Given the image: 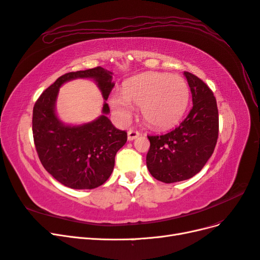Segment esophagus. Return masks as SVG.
Listing matches in <instances>:
<instances>
[{
  "mask_svg": "<svg viewBox=\"0 0 260 260\" xmlns=\"http://www.w3.org/2000/svg\"><path fill=\"white\" fill-rule=\"evenodd\" d=\"M139 136H140V132L139 131H137L135 129H129V131H128V140L129 141H132V140L137 139Z\"/></svg>",
  "mask_w": 260,
  "mask_h": 260,
  "instance_id": "34e87169",
  "label": "esophagus"
}]
</instances>
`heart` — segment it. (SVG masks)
I'll return each instance as SVG.
<instances>
[{
	"label": "heart",
	"instance_id": "b5f03b06",
	"mask_svg": "<svg viewBox=\"0 0 260 260\" xmlns=\"http://www.w3.org/2000/svg\"><path fill=\"white\" fill-rule=\"evenodd\" d=\"M190 89L182 77L162 73H146L123 85V92L109 98L112 108L122 119H128L133 104L142 107L144 121L154 128L166 129L178 123L185 114Z\"/></svg>",
	"mask_w": 260,
	"mask_h": 260
}]
</instances>
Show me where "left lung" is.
<instances>
[{"instance_id": "8db88e82", "label": "left lung", "mask_w": 260, "mask_h": 260, "mask_svg": "<svg viewBox=\"0 0 260 260\" xmlns=\"http://www.w3.org/2000/svg\"><path fill=\"white\" fill-rule=\"evenodd\" d=\"M193 106L177 128L161 136H147L146 165L151 175L165 183L192 178L214 153L218 140L219 116L216 98L209 86L184 72Z\"/></svg>"}]
</instances>
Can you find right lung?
Returning <instances> with one entry per match:
<instances>
[{
	"instance_id": "add662e5",
	"label": "right lung",
	"mask_w": 260,
	"mask_h": 260,
	"mask_svg": "<svg viewBox=\"0 0 260 260\" xmlns=\"http://www.w3.org/2000/svg\"><path fill=\"white\" fill-rule=\"evenodd\" d=\"M77 78H92L96 81L104 100L114 83L112 73L95 67L67 73L46 89L34 106L32 133L39 158L45 170L65 186L84 190L106 182L114 170L116 153L127 142V132L116 129L103 115L82 125L62 124L55 114V102L59 86Z\"/></svg>"
}]
</instances>
